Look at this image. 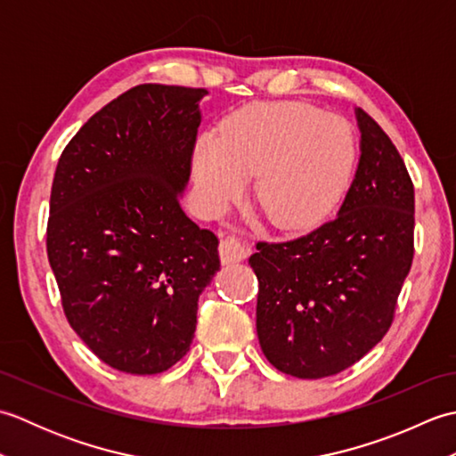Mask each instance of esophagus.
<instances>
[{"mask_svg": "<svg viewBox=\"0 0 456 456\" xmlns=\"http://www.w3.org/2000/svg\"><path fill=\"white\" fill-rule=\"evenodd\" d=\"M219 256L223 265H235L248 256V248L240 245L235 237H225L219 243Z\"/></svg>", "mask_w": 456, "mask_h": 456, "instance_id": "34e87169", "label": "esophagus"}]
</instances>
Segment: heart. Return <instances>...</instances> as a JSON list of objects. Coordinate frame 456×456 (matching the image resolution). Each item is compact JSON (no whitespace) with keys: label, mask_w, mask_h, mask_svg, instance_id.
<instances>
[{"label":"heart","mask_w":456,"mask_h":456,"mask_svg":"<svg viewBox=\"0 0 456 456\" xmlns=\"http://www.w3.org/2000/svg\"><path fill=\"white\" fill-rule=\"evenodd\" d=\"M356 141L343 118L297 102L250 103L223 121L219 137L193 147L191 174L201 206L219 216L255 176V198L284 231L317 225L345 196Z\"/></svg>","instance_id":"b5f03b06"}]
</instances>
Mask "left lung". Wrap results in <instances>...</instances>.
I'll return each mask as SVG.
<instances>
[{"mask_svg": "<svg viewBox=\"0 0 456 456\" xmlns=\"http://www.w3.org/2000/svg\"><path fill=\"white\" fill-rule=\"evenodd\" d=\"M361 159L337 217L288 243H258L256 335L280 372L317 380L370 353L392 325L413 260V183L398 149L354 110Z\"/></svg>", "mask_w": 456, "mask_h": 456, "instance_id": "left-lung-1", "label": "left lung"}]
</instances>
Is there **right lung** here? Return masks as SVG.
<instances>
[{"instance_id": "1", "label": "right lung", "mask_w": 456, "mask_h": 456, "mask_svg": "<svg viewBox=\"0 0 456 456\" xmlns=\"http://www.w3.org/2000/svg\"><path fill=\"white\" fill-rule=\"evenodd\" d=\"M208 90L141 84L86 121L54 172L48 263L68 323L105 364L168 370L190 351L217 237L182 211Z\"/></svg>"}]
</instances>
